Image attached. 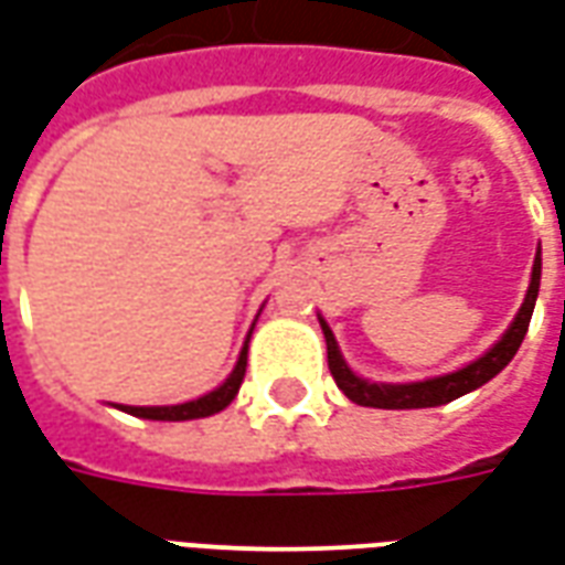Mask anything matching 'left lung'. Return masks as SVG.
<instances>
[{
	"label": "left lung",
	"instance_id": "obj_1",
	"mask_svg": "<svg viewBox=\"0 0 565 565\" xmlns=\"http://www.w3.org/2000/svg\"><path fill=\"white\" fill-rule=\"evenodd\" d=\"M539 281H542V250L535 254L533 263V278H530V290H526V299H523L518 318L511 320V327L505 330V335L499 339L484 356H478L469 366L457 369L450 375H438V379L415 381V384H375V381H366L354 375L348 363H344L342 351L335 344V335L327 327V320L320 318V330H323V339H327V363H330V372L339 391L356 405H369V408H436V405L454 403L466 393L478 391L481 384L499 375L502 369L509 366L511 356L518 354L523 335H526V327H530V318H533L535 296H539Z\"/></svg>",
	"mask_w": 565,
	"mask_h": 565
}]
</instances>
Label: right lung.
<instances>
[{"label": "right lung", "instance_id": "1", "mask_svg": "<svg viewBox=\"0 0 565 565\" xmlns=\"http://www.w3.org/2000/svg\"><path fill=\"white\" fill-rule=\"evenodd\" d=\"M245 369H247V342L238 354V363L230 372V379L223 381L221 387H214L205 396H199L193 403H181V405H120V412H127L132 417H148V420H196V417H209L223 412L226 405L233 403L235 393L242 387L245 381Z\"/></svg>", "mask_w": 565, "mask_h": 565}]
</instances>
